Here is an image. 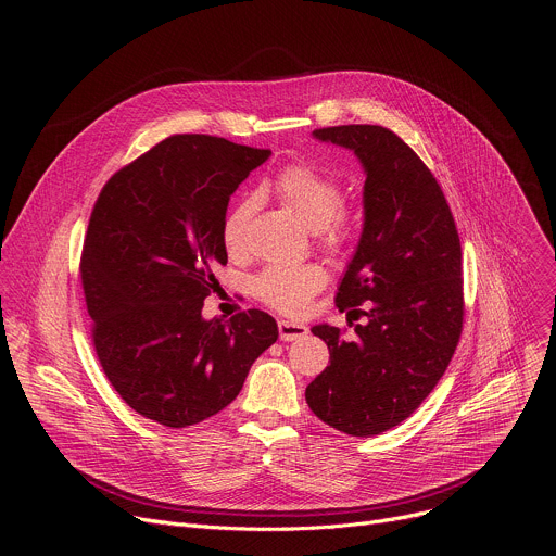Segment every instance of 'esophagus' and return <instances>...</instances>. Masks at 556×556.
<instances>
[{
  "label": "esophagus",
  "mask_w": 556,
  "mask_h": 556,
  "mask_svg": "<svg viewBox=\"0 0 556 556\" xmlns=\"http://www.w3.org/2000/svg\"><path fill=\"white\" fill-rule=\"evenodd\" d=\"M307 334V328L303 324H294V321H279V339L281 341H299Z\"/></svg>",
  "instance_id": "1"
}]
</instances>
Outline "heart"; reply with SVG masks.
I'll use <instances>...</instances> for the list:
<instances>
[{"mask_svg": "<svg viewBox=\"0 0 556 556\" xmlns=\"http://www.w3.org/2000/svg\"><path fill=\"white\" fill-rule=\"evenodd\" d=\"M275 193L301 217L312 230H326L330 244H343L350 237V224L341 208L345 202L343 187L307 165H290L279 172L273 182ZM260 206L257 195H244L237 200L222 224V240L230 255L247 251L249 224ZM328 281V275L316 264L299 266H268L255 275L253 294L283 314H301L307 309L309 299Z\"/></svg>", "mask_w": 556, "mask_h": 556, "instance_id": "b5f03b06", "label": "heart"}]
</instances>
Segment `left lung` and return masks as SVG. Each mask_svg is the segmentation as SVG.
<instances>
[{
  "instance_id": "left-lung-1",
  "label": "left lung",
  "mask_w": 556,
  "mask_h": 556,
  "mask_svg": "<svg viewBox=\"0 0 556 556\" xmlns=\"http://www.w3.org/2000/svg\"><path fill=\"white\" fill-rule=\"evenodd\" d=\"M312 136L354 151L365 172L363 230L337 307L365 316L356 339L328 324L330 365L305 401L316 418L356 438L407 420L442 378L462 334V247L444 193L416 155L380 125H341ZM363 304L358 311L355 305Z\"/></svg>"
}]
</instances>
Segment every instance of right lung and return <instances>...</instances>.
<instances>
[{
    "instance_id": "right-lung-1",
    "label": "right lung",
    "mask_w": 556,
    "mask_h": 556,
    "mask_svg": "<svg viewBox=\"0 0 556 556\" xmlns=\"http://www.w3.org/2000/svg\"><path fill=\"white\" fill-rule=\"evenodd\" d=\"M268 149L204 134L155 144L103 187L86 235L81 279L94 348L121 399L172 429L230 405L279 337L262 309L204 319L226 264L228 200Z\"/></svg>"
}]
</instances>
